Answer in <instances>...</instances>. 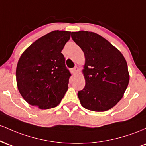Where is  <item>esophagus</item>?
Returning <instances> with one entry per match:
<instances>
[{"mask_svg": "<svg viewBox=\"0 0 146 146\" xmlns=\"http://www.w3.org/2000/svg\"><path fill=\"white\" fill-rule=\"evenodd\" d=\"M78 67L77 66H75L74 68H73V73L74 75H76L77 73H78Z\"/></svg>", "mask_w": 146, "mask_h": 146, "instance_id": "1", "label": "esophagus"}]
</instances>
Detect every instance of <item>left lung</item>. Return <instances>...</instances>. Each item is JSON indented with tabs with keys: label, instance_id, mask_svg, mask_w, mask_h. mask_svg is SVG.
I'll use <instances>...</instances> for the list:
<instances>
[{
	"label": "left lung",
	"instance_id": "left-lung-1",
	"mask_svg": "<svg viewBox=\"0 0 146 146\" xmlns=\"http://www.w3.org/2000/svg\"><path fill=\"white\" fill-rule=\"evenodd\" d=\"M85 56L84 88L78 91L86 109L104 112L119 102L129 83L128 65L121 53L103 37L91 31L71 32Z\"/></svg>",
	"mask_w": 146,
	"mask_h": 146
}]
</instances>
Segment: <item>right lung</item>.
I'll list each match as a JSON object with an SVG mask.
<instances>
[{"label":"right lung","mask_w":146,"mask_h":146,"mask_svg":"<svg viewBox=\"0 0 146 146\" xmlns=\"http://www.w3.org/2000/svg\"><path fill=\"white\" fill-rule=\"evenodd\" d=\"M70 38V31H51L21 55L16 67V82L22 97L29 104L48 109L57 106L64 96L71 74L61 51Z\"/></svg>","instance_id":"add662e5"}]
</instances>
